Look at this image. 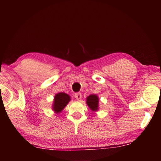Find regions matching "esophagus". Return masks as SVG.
I'll use <instances>...</instances> for the list:
<instances>
[{"mask_svg":"<svg viewBox=\"0 0 161 161\" xmlns=\"http://www.w3.org/2000/svg\"><path fill=\"white\" fill-rule=\"evenodd\" d=\"M75 97L77 99V100H80V99L81 98V93H75Z\"/></svg>","mask_w":161,"mask_h":161,"instance_id":"esophagus-1","label":"esophagus"}]
</instances>
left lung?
<instances>
[{"mask_svg":"<svg viewBox=\"0 0 161 161\" xmlns=\"http://www.w3.org/2000/svg\"><path fill=\"white\" fill-rule=\"evenodd\" d=\"M98 97L96 95H91L86 98V103L92 111L98 109Z\"/></svg>","mask_w":161,"mask_h":161,"instance_id":"left-lung-1","label":"left lung"}]
</instances>
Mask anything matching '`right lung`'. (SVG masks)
I'll list each match as a JSON object with an SVG mask.
<instances>
[{
  "label": "right lung",
  "instance_id": "add662e5",
  "mask_svg": "<svg viewBox=\"0 0 161 161\" xmlns=\"http://www.w3.org/2000/svg\"><path fill=\"white\" fill-rule=\"evenodd\" d=\"M70 100V96L66 93H59L54 96L53 110L56 113H60Z\"/></svg>",
  "mask_w": 161,
  "mask_h": 161
}]
</instances>
